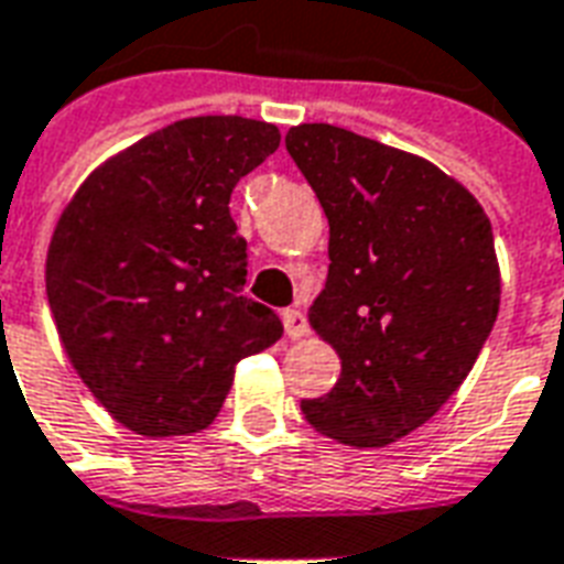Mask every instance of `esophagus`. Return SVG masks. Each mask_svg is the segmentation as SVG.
<instances>
[{"label":"esophagus","mask_w":564,"mask_h":564,"mask_svg":"<svg viewBox=\"0 0 564 564\" xmlns=\"http://www.w3.org/2000/svg\"><path fill=\"white\" fill-rule=\"evenodd\" d=\"M281 316H283V328H286V337L299 340V337L307 335V316H304L302 311L290 307V311H283Z\"/></svg>","instance_id":"esophagus-1"}]
</instances>
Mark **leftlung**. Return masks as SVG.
<instances>
[{
    "mask_svg": "<svg viewBox=\"0 0 564 564\" xmlns=\"http://www.w3.org/2000/svg\"><path fill=\"white\" fill-rule=\"evenodd\" d=\"M286 152L328 218L311 325L340 352V379L302 400L304 419L358 448L388 445L440 412L494 332V227L440 166L361 133L299 124Z\"/></svg>",
    "mask_w": 564,
    "mask_h": 564,
    "instance_id": "1",
    "label": "left lung"
}]
</instances>
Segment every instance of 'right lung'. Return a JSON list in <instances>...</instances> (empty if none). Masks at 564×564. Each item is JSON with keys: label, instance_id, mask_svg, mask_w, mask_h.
Segmentation results:
<instances>
[{"label": "right lung", "instance_id": "add662e5", "mask_svg": "<svg viewBox=\"0 0 564 564\" xmlns=\"http://www.w3.org/2000/svg\"><path fill=\"white\" fill-rule=\"evenodd\" d=\"M278 143L269 122L182 119L98 166L62 212L50 311L83 382L140 436L208 427L241 358L281 340L278 314L241 295L248 241L229 215Z\"/></svg>", "mask_w": 564, "mask_h": 564}]
</instances>
